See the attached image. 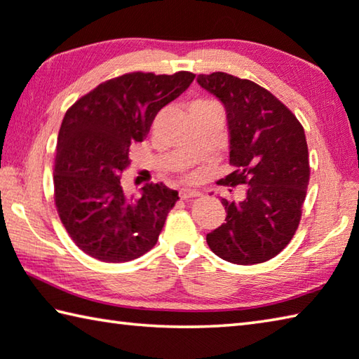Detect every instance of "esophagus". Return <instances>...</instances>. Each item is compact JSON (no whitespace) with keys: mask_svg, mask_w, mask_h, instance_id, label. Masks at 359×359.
<instances>
[{"mask_svg":"<svg viewBox=\"0 0 359 359\" xmlns=\"http://www.w3.org/2000/svg\"><path fill=\"white\" fill-rule=\"evenodd\" d=\"M179 196L180 199H193V198H199L201 193L199 191H194V190H190V188H182V190H179Z\"/></svg>","mask_w":359,"mask_h":359,"instance_id":"esophagus-1","label":"esophagus"}]
</instances>
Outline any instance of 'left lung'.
<instances>
[{
  "label": "left lung",
  "instance_id": "left-lung-1",
  "mask_svg": "<svg viewBox=\"0 0 359 359\" xmlns=\"http://www.w3.org/2000/svg\"><path fill=\"white\" fill-rule=\"evenodd\" d=\"M198 83L223 102L227 114L236 169L218 184L248 187L242 202L221 199L226 223L207 233V245L227 262H266L290 243L302 219L311 174L304 128L251 80L213 72L198 75Z\"/></svg>",
  "mask_w": 359,
  "mask_h": 359
}]
</instances>
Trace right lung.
Returning a JSON list of instances; mask_svg holds the SVG:
<instances>
[{
	"label": "right lung",
	"mask_w": 359,
	"mask_h": 359,
	"mask_svg": "<svg viewBox=\"0 0 359 359\" xmlns=\"http://www.w3.org/2000/svg\"><path fill=\"white\" fill-rule=\"evenodd\" d=\"M191 72H130L100 83L64 116L57 135L55 205L70 238L102 262H128L151 251L179 193L165 184L130 201L121 174L163 107L188 89Z\"/></svg>",
	"instance_id": "right-lung-1"
}]
</instances>
